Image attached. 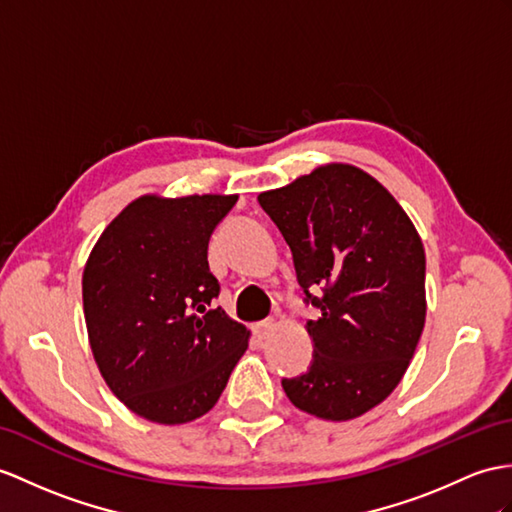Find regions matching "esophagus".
Instances as JSON below:
<instances>
[{
    "instance_id": "1",
    "label": "esophagus",
    "mask_w": 512,
    "mask_h": 512,
    "mask_svg": "<svg viewBox=\"0 0 512 512\" xmlns=\"http://www.w3.org/2000/svg\"><path fill=\"white\" fill-rule=\"evenodd\" d=\"M273 328H276V323H273V319H265V321L256 323L254 334L258 336V339H267V336L273 332Z\"/></svg>"
}]
</instances>
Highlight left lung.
Segmentation results:
<instances>
[{
    "label": "left lung",
    "instance_id": "obj_1",
    "mask_svg": "<svg viewBox=\"0 0 512 512\" xmlns=\"http://www.w3.org/2000/svg\"><path fill=\"white\" fill-rule=\"evenodd\" d=\"M293 252L315 352L308 371L284 378L308 415L347 421L384 402L408 369L426 323V252L404 208L352 165L317 167L258 195Z\"/></svg>",
    "mask_w": 512,
    "mask_h": 512
}]
</instances>
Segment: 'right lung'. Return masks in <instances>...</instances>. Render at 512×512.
I'll list each match as a JSON object with an SVG mask.
<instances>
[{
	"instance_id": "1",
	"label": "right lung",
	"mask_w": 512,
	"mask_h": 512,
	"mask_svg": "<svg viewBox=\"0 0 512 512\" xmlns=\"http://www.w3.org/2000/svg\"><path fill=\"white\" fill-rule=\"evenodd\" d=\"M239 195H143L108 223L82 276L89 343L110 391L139 417L206 415L249 330L213 308L208 241Z\"/></svg>"
}]
</instances>
